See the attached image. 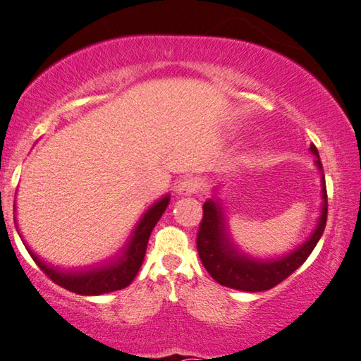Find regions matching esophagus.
<instances>
[{
  "instance_id": "esophagus-1",
  "label": "esophagus",
  "mask_w": 361,
  "mask_h": 361,
  "mask_svg": "<svg viewBox=\"0 0 361 361\" xmlns=\"http://www.w3.org/2000/svg\"><path fill=\"white\" fill-rule=\"evenodd\" d=\"M200 189H202L200 180L185 179V180H182L179 185H177L176 192H177V195H179V197H189L192 194H195V192H199Z\"/></svg>"
}]
</instances>
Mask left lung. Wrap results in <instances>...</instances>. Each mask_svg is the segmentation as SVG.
<instances>
[{
  "label": "left lung",
  "instance_id": "left-lung-1",
  "mask_svg": "<svg viewBox=\"0 0 361 361\" xmlns=\"http://www.w3.org/2000/svg\"><path fill=\"white\" fill-rule=\"evenodd\" d=\"M310 152L315 156V166L320 171V187H322V205L320 215L312 233L304 243H300L276 258H256L238 248L230 233L226 220L225 205L221 199L212 195L204 204V219H202L199 233H197V250L202 264L216 283L236 290L246 293H261L268 290L294 273L319 243L327 224V187L322 171V162L317 147L310 145Z\"/></svg>",
  "mask_w": 361,
  "mask_h": 361
}]
</instances>
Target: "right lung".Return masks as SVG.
Instances as JSON below:
<instances>
[{"mask_svg":"<svg viewBox=\"0 0 361 361\" xmlns=\"http://www.w3.org/2000/svg\"><path fill=\"white\" fill-rule=\"evenodd\" d=\"M169 194L156 200L142 214L141 219L137 220L131 235L128 236L126 243L121 246L120 251L113 255L111 258L102 261V263L72 269L59 268V266L47 263L46 259H42L41 256L34 253L24 241L23 243L39 268L47 274L49 279H52L61 288L80 295H100L113 293V290H120L130 286L131 281L136 278L137 271H140L142 264V259H145L151 231L157 221H159L162 214H164L167 205H169ZM14 225H16V219H14ZM19 236H21V233H19Z\"/></svg>","mask_w":361,"mask_h":361,"instance_id":"1","label":"right lung"}]
</instances>
